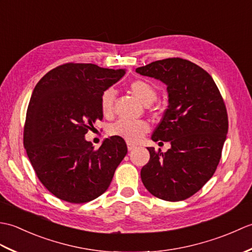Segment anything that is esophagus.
Returning a JSON list of instances; mask_svg holds the SVG:
<instances>
[{"label": "esophagus", "mask_w": 252, "mask_h": 252, "mask_svg": "<svg viewBox=\"0 0 252 252\" xmlns=\"http://www.w3.org/2000/svg\"><path fill=\"white\" fill-rule=\"evenodd\" d=\"M134 148H135V145H133L131 143H127V149H129V151H133Z\"/></svg>", "instance_id": "34e87169"}]
</instances>
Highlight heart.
I'll list each match as a JSON object with an SVG mask.
<instances>
[{
  "mask_svg": "<svg viewBox=\"0 0 252 252\" xmlns=\"http://www.w3.org/2000/svg\"><path fill=\"white\" fill-rule=\"evenodd\" d=\"M133 94L141 99L143 104L151 105L157 99V90L145 80H135L130 85ZM116 91L114 88H107L100 95V110L104 116H110L114 111ZM149 131V126L144 120L119 119L109 126L108 133L112 136L122 137L129 143H136Z\"/></svg>",
  "mask_w": 252,
  "mask_h": 252,
  "instance_id": "heart-1",
  "label": "heart"
}]
</instances>
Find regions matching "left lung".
Wrapping results in <instances>:
<instances>
[{
    "instance_id": "left-lung-1",
    "label": "left lung",
    "mask_w": 252,
    "mask_h": 252,
    "mask_svg": "<svg viewBox=\"0 0 252 252\" xmlns=\"http://www.w3.org/2000/svg\"><path fill=\"white\" fill-rule=\"evenodd\" d=\"M142 76L167 84L169 106L152 136L170 142L167 153L148 147L149 161L141 170L147 190L160 199L181 201L202 189L215 174L228 130L225 103L212 77L180 57L136 68Z\"/></svg>"
}]
</instances>
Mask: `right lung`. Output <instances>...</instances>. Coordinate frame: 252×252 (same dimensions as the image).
Masks as SVG:
<instances>
[{
    "mask_svg": "<svg viewBox=\"0 0 252 252\" xmlns=\"http://www.w3.org/2000/svg\"><path fill=\"white\" fill-rule=\"evenodd\" d=\"M125 70L67 63L47 72L27 109L24 146L34 172L53 195L71 203L95 199L108 189L127 153L122 137L94 148L84 135L103 119L100 95Z\"/></svg>",
    "mask_w": 252,
    "mask_h": 252,
    "instance_id": "1",
    "label": "right lung"
}]
</instances>
